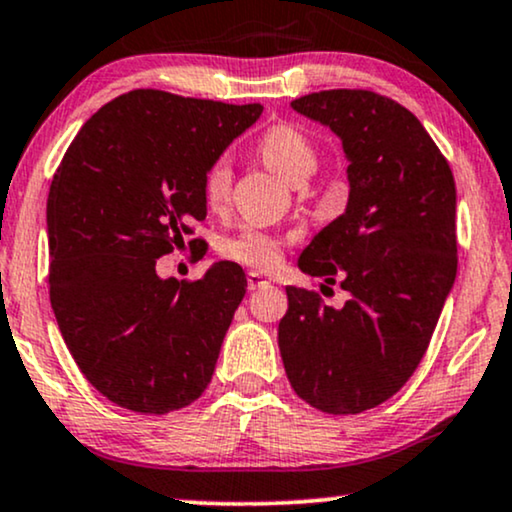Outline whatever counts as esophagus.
Listing matches in <instances>:
<instances>
[{"mask_svg":"<svg viewBox=\"0 0 512 512\" xmlns=\"http://www.w3.org/2000/svg\"><path fill=\"white\" fill-rule=\"evenodd\" d=\"M262 286H269V281L264 279L262 274L248 272V288H250V291H257V288H262Z\"/></svg>","mask_w":512,"mask_h":512,"instance_id":"esophagus-1","label":"esophagus"}]
</instances>
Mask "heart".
<instances>
[{"instance_id": "obj_1", "label": "heart", "mask_w": 512, "mask_h": 512, "mask_svg": "<svg viewBox=\"0 0 512 512\" xmlns=\"http://www.w3.org/2000/svg\"><path fill=\"white\" fill-rule=\"evenodd\" d=\"M257 155L274 174H279L291 186H303L305 181L315 176L319 166L315 143L303 128L293 126V123H276V126L269 128L257 143ZM229 190L231 162L229 157H217L202 176V195H205L209 207L219 209L229 200ZM281 250L283 243L279 238L255 229L240 231L238 236L226 238L219 245V252L226 260L245 264V267L252 269H262V272H269L281 262Z\"/></svg>"}]
</instances>
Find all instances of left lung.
Returning <instances> with one entry per match:
<instances>
[{"mask_svg": "<svg viewBox=\"0 0 512 512\" xmlns=\"http://www.w3.org/2000/svg\"><path fill=\"white\" fill-rule=\"evenodd\" d=\"M291 107L329 126L350 162L346 212L312 238L298 267L338 281L350 298L334 310L319 293L288 286L281 360L305 403L357 415L403 389L453 288V171L417 116L391 97L322 90Z\"/></svg>", "mask_w": 512, "mask_h": 512, "instance_id": "obj_1", "label": "left lung"}]
</instances>
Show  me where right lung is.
<instances>
[{
	"mask_svg": "<svg viewBox=\"0 0 512 512\" xmlns=\"http://www.w3.org/2000/svg\"><path fill=\"white\" fill-rule=\"evenodd\" d=\"M260 114L131 90L92 114L61 159L47 197L49 300L78 369L121 408L166 415L212 379L245 272L217 262L178 281L155 267L207 217V166Z\"/></svg>",
	"mask_w": 512,
	"mask_h": 512,
	"instance_id": "right-lung-1",
	"label": "right lung"
}]
</instances>
